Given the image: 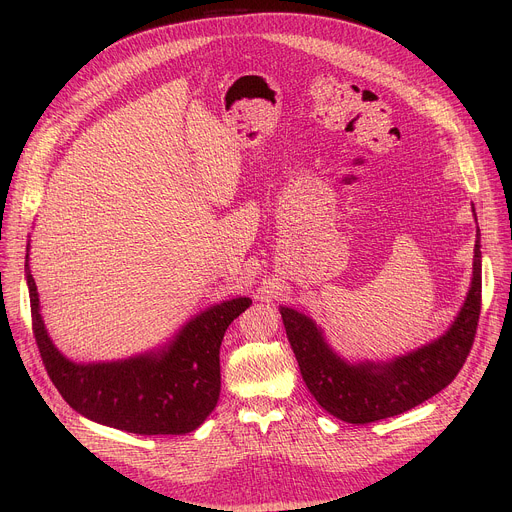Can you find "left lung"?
Wrapping results in <instances>:
<instances>
[{"label":"left lung","mask_w":512,"mask_h":512,"mask_svg":"<svg viewBox=\"0 0 512 512\" xmlns=\"http://www.w3.org/2000/svg\"><path fill=\"white\" fill-rule=\"evenodd\" d=\"M472 269L468 296L450 328L435 340L387 360L346 358L310 316L279 306L302 379L320 407L346 423H373L405 413L446 389L464 367L478 328L482 302L478 229Z\"/></svg>","instance_id":"1"}]
</instances>
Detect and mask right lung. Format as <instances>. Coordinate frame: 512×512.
I'll return each instance as SVG.
<instances>
[{
    "label": "right lung",
    "instance_id": "right-lung-1",
    "mask_svg": "<svg viewBox=\"0 0 512 512\" xmlns=\"http://www.w3.org/2000/svg\"><path fill=\"white\" fill-rule=\"evenodd\" d=\"M26 283L36 344L58 393L83 417L137 435H184L206 421L221 395L218 352L225 330L253 304L245 296L223 300L186 320L156 348L77 362L58 350L46 330L30 269V239Z\"/></svg>",
    "mask_w": 512,
    "mask_h": 512
}]
</instances>
